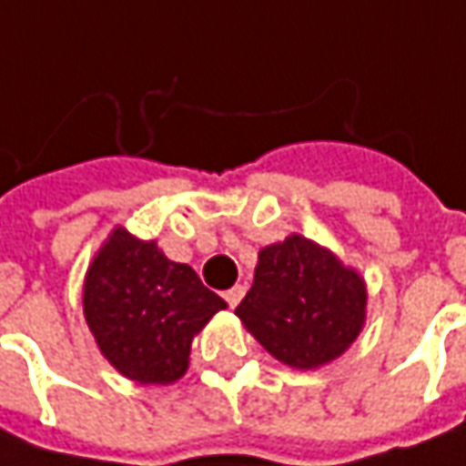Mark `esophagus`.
I'll return each mask as SVG.
<instances>
[{
  "label": "esophagus",
  "mask_w": 466,
  "mask_h": 466,
  "mask_svg": "<svg viewBox=\"0 0 466 466\" xmlns=\"http://www.w3.org/2000/svg\"><path fill=\"white\" fill-rule=\"evenodd\" d=\"M242 296H245V288L234 286V288H229L227 293H224V300H227V303H229V306L234 309V306H237V303L242 300Z\"/></svg>",
  "instance_id": "34e87169"
}]
</instances>
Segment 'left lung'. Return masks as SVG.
I'll list each match as a JSON object with an SVG mask.
<instances>
[{
  "label": "left lung",
  "mask_w": 466,
  "mask_h": 466,
  "mask_svg": "<svg viewBox=\"0 0 466 466\" xmlns=\"http://www.w3.org/2000/svg\"><path fill=\"white\" fill-rule=\"evenodd\" d=\"M365 311L360 273L326 247L290 234L259 249L255 283L234 313L275 360L313 370L350 350L365 326Z\"/></svg>",
  "instance_id": "left-lung-1"
}]
</instances>
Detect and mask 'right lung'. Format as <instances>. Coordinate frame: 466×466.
I'll list each match as a JSON object with an SVG mask.
<instances>
[{"instance_id": "add662e5", "label": "right lung", "mask_w": 466, "mask_h": 466, "mask_svg": "<svg viewBox=\"0 0 466 466\" xmlns=\"http://www.w3.org/2000/svg\"><path fill=\"white\" fill-rule=\"evenodd\" d=\"M227 303L193 268L116 227L84 280V316L125 378L167 385L186 375L193 337Z\"/></svg>"}]
</instances>
